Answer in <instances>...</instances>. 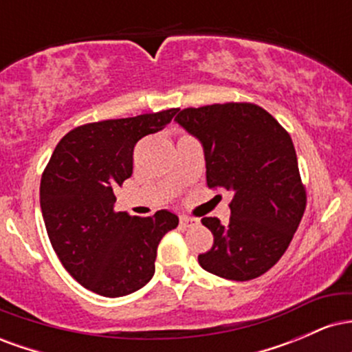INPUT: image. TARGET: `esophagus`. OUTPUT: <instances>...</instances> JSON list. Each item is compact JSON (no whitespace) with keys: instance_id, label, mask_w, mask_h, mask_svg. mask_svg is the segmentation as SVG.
I'll return each mask as SVG.
<instances>
[{"instance_id":"esophagus-1","label":"esophagus","mask_w":352,"mask_h":352,"mask_svg":"<svg viewBox=\"0 0 352 352\" xmlns=\"http://www.w3.org/2000/svg\"><path fill=\"white\" fill-rule=\"evenodd\" d=\"M199 223V220H197V218H192V217H180V225L184 228H188V227H192V225H197Z\"/></svg>"}]
</instances>
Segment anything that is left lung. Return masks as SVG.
I'll use <instances>...</instances> for the list:
<instances>
[{"label":"left lung","mask_w":352,"mask_h":352,"mask_svg":"<svg viewBox=\"0 0 352 352\" xmlns=\"http://www.w3.org/2000/svg\"><path fill=\"white\" fill-rule=\"evenodd\" d=\"M175 120L204 145L208 187L233 193L228 225L201 218L213 246L199 254L200 266L233 281L261 276L292 243L306 208L292 137L250 102L188 107Z\"/></svg>","instance_id":"left-lung-1"}]
</instances>
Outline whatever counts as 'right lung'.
<instances>
[{
  "instance_id": "obj_1",
  "label": "right lung",
  "mask_w": 352,
  "mask_h": 352,
  "mask_svg": "<svg viewBox=\"0 0 352 352\" xmlns=\"http://www.w3.org/2000/svg\"><path fill=\"white\" fill-rule=\"evenodd\" d=\"M179 109L72 129L44 168L39 201L47 236L67 273L89 292L119 298L155 273L157 246L179 217L116 212L114 188L132 175L134 147L162 131Z\"/></svg>"
}]
</instances>
